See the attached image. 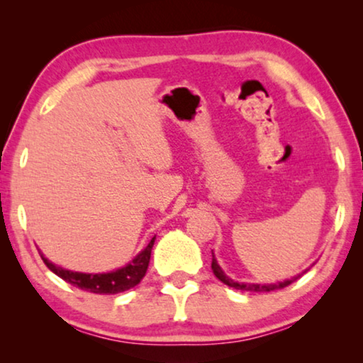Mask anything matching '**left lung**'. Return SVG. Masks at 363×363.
<instances>
[{
    "instance_id": "left-lung-1",
    "label": "left lung",
    "mask_w": 363,
    "mask_h": 363,
    "mask_svg": "<svg viewBox=\"0 0 363 363\" xmlns=\"http://www.w3.org/2000/svg\"><path fill=\"white\" fill-rule=\"evenodd\" d=\"M212 272H213V274H216V277H217L218 279H220V281H222L223 284L230 286V288L240 289V291H253V293H269V291L283 289V288H286V286H289L291 283H294L296 279L303 277V274H304L306 272H308V269H306V272H303V273H299L298 277H293L291 279H284V281H279V283H267V284H258V283H238V281H233V279H232L230 277H227L225 272H223V269L220 268V264L217 263L216 255H213V252H212Z\"/></svg>"
}]
</instances>
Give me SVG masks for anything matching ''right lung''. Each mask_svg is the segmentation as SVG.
<instances>
[{"mask_svg": "<svg viewBox=\"0 0 363 363\" xmlns=\"http://www.w3.org/2000/svg\"><path fill=\"white\" fill-rule=\"evenodd\" d=\"M156 237L151 238V242L146 245L145 250H141L135 258L131 259L128 264H125L123 268L113 269L110 273H80L72 272V269H65L62 267H57L52 262H49L43 253L39 252L40 258L45 263L50 272L57 274L59 278H62L64 281L70 283L75 288L89 291V293L95 294H116L128 291L141 281L145 278L147 264H150L151 258V250L155 245Z\"/></svg>", "mask_w": 363, "mask_h": 363, "instance_id": "add662e5", "label": "right lung"}]
</instances>
